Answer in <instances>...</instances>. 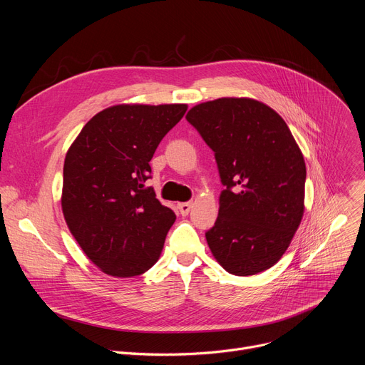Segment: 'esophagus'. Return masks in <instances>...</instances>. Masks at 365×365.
Segmentation results:
<instances>
[{
	"label": "esophagus",
	"mask_w": 365,
	"mask_h": 365,
	"mask_svg": "<svg viewBox=\"0 0 365 365\" xmlns=\"http://www.w3.org/2000/svg\"><path fill=\"white\" fill-rule=\"evenodd\" d=\"M178 207H179V212L185 217V215H187V214L190 212V210H192V202H182V203L178 205Z\"/></svg>",
	"instance_id": "obj_1"
}]
</instances>
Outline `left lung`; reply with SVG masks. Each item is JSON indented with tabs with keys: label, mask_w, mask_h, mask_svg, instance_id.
<instances>
[{
	"label": "left lung",
	"mask_w": 365,
	"mask_h": 365,
	"mask_svg": "<svg viewBox=\"0 0 365 365\" xmlns=\"http://www.w3.org/2000/svg\"><path fill=\"white\" fill-rule=\"evenodd\" d=\"M186 120L215 153L220 212L205 234L231 274L273 267L304 212L306 165L284 120L252 98H218L195 106Z\"/></svg>",
	"instance_id": "obj_1"
}]
</instances>
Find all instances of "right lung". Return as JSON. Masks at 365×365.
<instances>
[{"instance_id": "right-lung-1", "label": "right lung", "mask_w": 365, "mask_h": 365, "mask_svg": "<svg viewBox=\"0 0 365 365\" xmlns=\"http://www.w3.org/2000/svg\"><path fill=\"white\" fill-rule=\"evenodd\" d=\"M186 110V103L106 108L85 124L66 153L65 221L86 257L108 276H140L162 254L176 215L145 180L155 148Z\"/></svg>"}]
</instances>
